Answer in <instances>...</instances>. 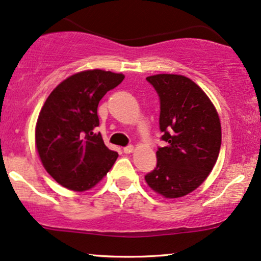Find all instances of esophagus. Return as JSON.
<instances>
[{
    "label": "esophagus",
    "instance_id": "34e87169",
    "mask_svg": "<svg viewBox=\"0 0 261 261\" xmlns=\"http://www.w3.org/2000/svg\"><path fill=\"white\" fill-rule=\"evenodd\" d=\"M123 150H124V153H125V154H130V153H133V151H134V146H131V144H130V146L124 147V148H123Z\"/></svg>",
    "mask_w": 261,
    "mask_h": 261
}]
</instances>
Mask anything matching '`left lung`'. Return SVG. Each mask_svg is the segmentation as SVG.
I'll use <instances>...</instances> for the list:
<instances>
[{
	"label": "left lung",
	"mask_w": 261,
	"mask_h": 261,
	"mask_svg": "<svg viewBox=\"0 0 261 261\" xmlns=\"http://www.w3.org/2000/svg\"><path fill=\"white\" fill-rule=\"evenodd\" d=\"M160 100L159 125L165 147L156 150V167L146 174L155 193L167 199L200 187L218 159L222 128L213 103L199 85L179 74L146 78Z\"/></svg>",
	"instance_id": "left-lung-1"
}]
</instances>
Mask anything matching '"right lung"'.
<instances>
[{"mask_svg": "<svg viewBox=\"0 0 261 261\" xmlns=\"http://www.w3.org/2000/svg\"><path fill=\"white\" fill-rule=\"evenodd\" d=\"M124 74L91 70L58 85L43 105L36 125V146L47 172L70 190L91 189L118 158L100 133L98 102L118 87Z\"/></svg>", "mask_w": 261, "mask_h": 261, "instance_id": "1", "label": "right lung"}]
</instances>
